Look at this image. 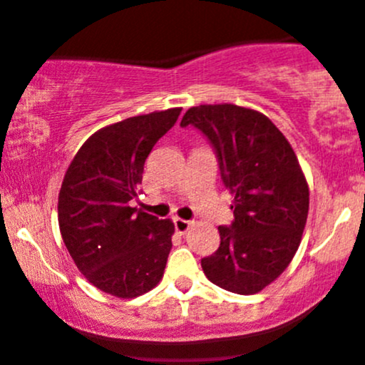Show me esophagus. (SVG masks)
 <instances>
[{"instance_id": "esophagus-1", "label": "esophagus", "mask_w": 365, "mask_h": 365, "mask_svg": "<svg viewBox=\"0 0 365 365\" xmlns=\"http://www.w3.org/2000/svg\"><path fill=\"white\" fill-rule=\"evenodd\" d=\"M173 222H175V230L180 233V235H183V233L190 228V225H192V221H185V219H180V217L173 219Z\"/></svg>"}]
</instances>
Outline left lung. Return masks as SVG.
<instances>
[{
	"label": "left lung",
	"mask_w": 365,
	"mask_h": 365,
	"mask_svg": "<svg viewBox=\"0 0 365 365\" xmlns=\"http://www.w3.org/2000/svg\"><path fill=\"white\" fill-rule=\"evenodd\" d=\"M200 130L235 196L233 221L219 226L221 244L201 258L208 280L235 294H255L277 280L302 242L309 185L294 150L264 114L237 105H200L180 126Z\"/></svg>",
	"instance_id": "8db88e82"
}]
</instances>
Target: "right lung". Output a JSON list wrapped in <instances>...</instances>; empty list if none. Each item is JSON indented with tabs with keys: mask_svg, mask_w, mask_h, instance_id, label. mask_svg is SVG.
<instances>
[{
	"mask_svg": "<svg viewBox=\"0 0 365 365\" xmlns=\"http://www.w3.org/2000/svg\"><path fill=\"white\" fill-rule=\"evenodd\" d=\"M182 108L135 115L101 128L71 162L58 194L63 244L94 287L137 298L164 277L175 225L130 207L144 162Z\"/></svg>",
	"mask_w": 365,
	"mask_h": 365,
	"instance_id": "1",
	"label": "right lung"
}]
</instances>
